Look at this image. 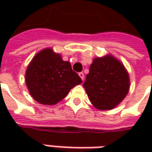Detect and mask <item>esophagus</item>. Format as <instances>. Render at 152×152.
I'll return each mask as SVG.
<instances>
[{
  "instance_id": "obj_1",
  "label": "esophagus",
  "mask_w": 152,
  "mask_h": 152,
  "mask_svg": "<svg viewBox=\"0 0 152 152\" xmlns=\"http://www.w3.org/2000/svg\"><path fill=\"white\" fill-rule=\"evenodd\" d=\"M79 76L80 77V78H81V80H85V75H84V73L83 72H80Z\"/></svg>"
}]
</instances>
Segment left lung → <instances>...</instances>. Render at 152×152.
Here are the masks:
<instances>
[{"instance_id":"8db88e82","label":"left lung","mask_w":152,"mask_h":152,"mask_svg":"<svg viewBox=\"0 0 152 152\" xmlns=\"http://www.w3.org/2000/svg\"><path fill=\"white\" fill-rule=\"evenodd\" d=\"M129 76L124 64L111 54L93 60L84 88L93 106L107 111L121 103L129 90Z\"/></svg>"}]
</instances>
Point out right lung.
<instances>
[{"instance_id":"right-lung-1","label":"right lung","mask_w":152,"mask_h":152,"mask_svg":"<svg viewBox=\"0 0 152 152\" xmlns=\"http://www.w3.org/2000/svg\"><path fill=\"white\" fill-rule=\"evenodd\" d=\"M25 82L37 102L55 105L82 80L68 61H63L59 53L46 48L38 52L28 64Z\"/></svg>"}]
</instances>
